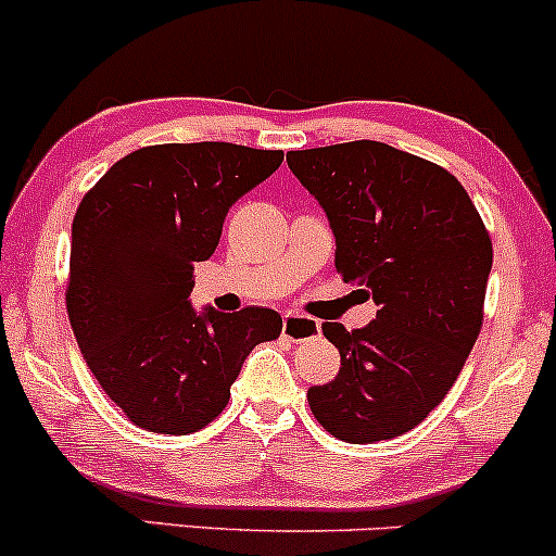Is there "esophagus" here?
I'll list each match as a JSON object with an SVG mask.
<instances>
[{"label":"esophagus","mask_w":556,"mask_h":556,"mask_svg":"<svg viewBox=\"0 0 556 556\" xmlns=\"http://www.w3.org/2000/svg\"><path fill=\"white\" fill-rule=\"evenodd\" d=\"M282 334L292 343H306V340H314L321 334V325L311 316L295 314V311H288L282 316Z\"/></svg>","instance_id":"34e87169"}]
</instances>
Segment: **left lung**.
Here are the masks:
<instances>
[{
  "label": "left lung",
  "instance_id": "obj_1",
  "mask_svg": "<svg viewBox=\"0 0 556 556\" xmlns=\"http://www.w3.org/2000/svg\"><path fill=\"white\" fill-rule=\"evenodd\" d=\"M327 213L334 266L377 306L375 321H327L340 371L308 388L327 432L375 443L408 432L448 393L483 325L491 237L467 189L435 163L386 142L288 152Z\"/></svg>",
  "mask_w": 556,
  "mask_h": 556
}]
</instances>
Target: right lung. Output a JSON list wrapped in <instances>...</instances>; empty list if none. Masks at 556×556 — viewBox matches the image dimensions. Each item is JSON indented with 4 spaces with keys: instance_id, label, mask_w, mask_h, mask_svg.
I'll return each instance as SVG.
<instances>
[{
    "instance_id": "1",
    "label": "right lung",
    "mask_w": 556,
    "mask_h": 556,
    "mask_svg": "<svg viewBox=\"0 0 556 556\" xmlns=\"http://www.w3.org/2000/svg\"><path fill=\"white\" fill-rule=\"evenodd\" d=\"M282 150L231 142L155 144L121 157L84 194L71 229L68 316L84 362L134 425L198 432L282 316L264 306L222 314L189 301L224 218L282 166Z\"/></svg>"
}]
</instances>
